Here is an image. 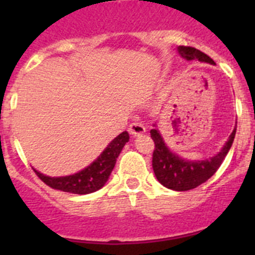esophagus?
<instances>
[{"instance_id": "esophagus-1", "label": "esophagus", "mask_w": 255, "mask_h": 255, "mask_svg": "<svg viewBox=\"0 0 255 255\" xmlns=\"http://www.w3.org/2000/svg\"><path fill=\"white\" fill-rule=\"evenodd\" d=\"M129 131L132 136H139V135H143L145 132V128L141 123H132L129 126Z\"/></svg>"}]
</instances>
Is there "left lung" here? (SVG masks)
Masks as SVG:
<instances>
[{"label":"left lung","mask_w":255,"mask_h":255,"mask_svg":"<svg viewBox=\"0 0 255 255\" xmlns=\"http://www.w3.org/2000/svg\"><path fill=\"white\" fill-rule=\"evenodd\" d=\"M179 55L185 60H199L208 64H215L209 56L203 53L194 47L180 46L177 48ZM155 126V125H154ZM236 134V128L230 135L229 140L221 149L220 153L203 161H189L182 159L181 157L172 153L164 144L163 138L159 134L158 129L150 130V136L154 141V150H153L152 166L154 175L162 185L176 191H186L199 186L200 184L206 182L209 177L216 173L220 166L224 162L225 157L229 153L230 148L233 145L234 138Z\"/></svg>","instance_id":"left-lung-1"}]
</instances>
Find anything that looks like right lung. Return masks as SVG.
I'll list each match as a JSON object with an SVG mask.
<instances>
[{
	"label": "right lung",
	"instance_id": "obj_1",
	"mask_svg": "<svg viewBox=\"0 0 255 255\" xmlns=\"http://www.w3.org/2000/svg\"><path fill=\"white\" fill-rule=\"evenodd\" d=\"M129 141L128 131L121 132L116 138L108 144L107 148L101 153V155L93 163H91L84 170L79 171L78 173L70 175V176L49 177L43 173H35L42 181L55 190L65 191V193H73V194H89L100 190L111 175L115 167L116 159L123 150L124 145Z\"/></svg>",
	"mask_w": 255,
	"mask_h": 255
}]
</instances>
